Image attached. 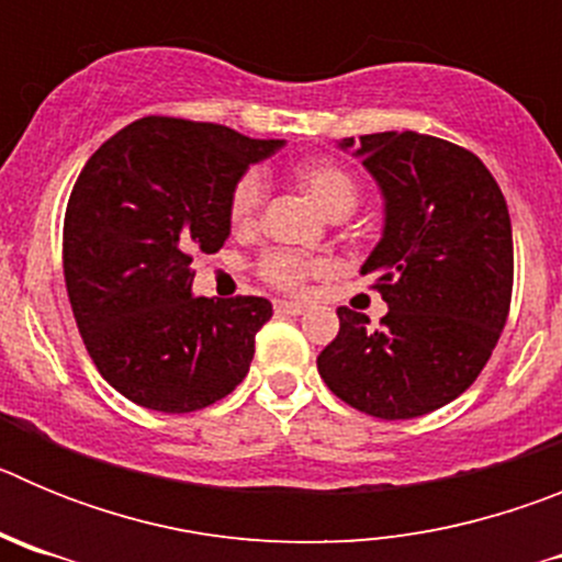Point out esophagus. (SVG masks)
Returning a JSON list of instances; mask_svg holds the SVG:
<instances>
[{"label":"esophagus","instance_id":"obj_1","mask_svg":"<svg viewBox=\"0 0 562 562\" xmlns=\"http://www.w3.org/2000/svg\"><path fill=\"white\" fill-rule=\"evenodd\" d=\"M278 315H304L306 304H295V301H276Z\"/></svg>","mask_w":562,"mask_h":562}]
</instances>
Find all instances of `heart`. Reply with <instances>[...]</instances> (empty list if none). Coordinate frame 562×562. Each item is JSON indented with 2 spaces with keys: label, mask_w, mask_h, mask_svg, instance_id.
Listing matches in <instances>:
<instances>
[{
  "label": "heart",
  "mask_w": 562,
  "mask_h": 562,
  "mask_svg": "<svg viewBox=\"0 0 562 562\" xmlns=\"http://www.w3.org/2000/svg\"><path fill=\"white\" fill-rule=\"evenodd\" d=\"M295 182L310 193L315 205L326 216H331V220L349 216L357 207V200H360V191H357V182L351 180V173L342 171L335 162H304V166L295 168ZM261 205H265V180H261V173H241L231 191V222L236 227H250L258 220ZM321 270H324L321 261H306V258H297L292 252H267L261 258V276L270 284L281 286V290H301L306 278Z\"/></svg>",
  "instance_id": "obj_1"
}]
</instances>
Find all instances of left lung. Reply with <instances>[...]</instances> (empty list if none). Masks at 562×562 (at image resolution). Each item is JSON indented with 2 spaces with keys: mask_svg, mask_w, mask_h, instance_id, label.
I'll use <instances>...</instances> for the list:
<instances>
[{
  "mask_svg": "<svg viewBox=\"0 0 562 562\" xmlns=\"http://www.w3.org/2000/svg\"><path fill=\"white\" fill-rule=\"evenodd\" d=\"M355 157L385 200L382 238L360 272L374 276L389 315L371 329L340 306L317 371L351 408L414 419L464 394L493 355L513 301V225L493 173L456 143L362 134Z\"/></svg>",
  "mask_w": 562,
  "mask_h": 562,
  "instance_id": "8db88e82",
  "label": "left lung"
}]
</instances>
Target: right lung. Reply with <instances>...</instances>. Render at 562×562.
<instances>
[{"label":"right lung","mask_w":562,"mask_h":562,"mask_svg":"<svg viewBox=\"0 0 562 562\" xmlns=\"http://www.w3.org/2000/svg\"><path fill=\"white\" fill-rule=\"evenodd\" d=\"M281 146L143 117L87 160L64 216V281L89 357L126 400L191 414L247 376L272 304L191 295V261L225 245L233 186Z\"/></svg>","instance_id":"add662e5"}]
</instances>
